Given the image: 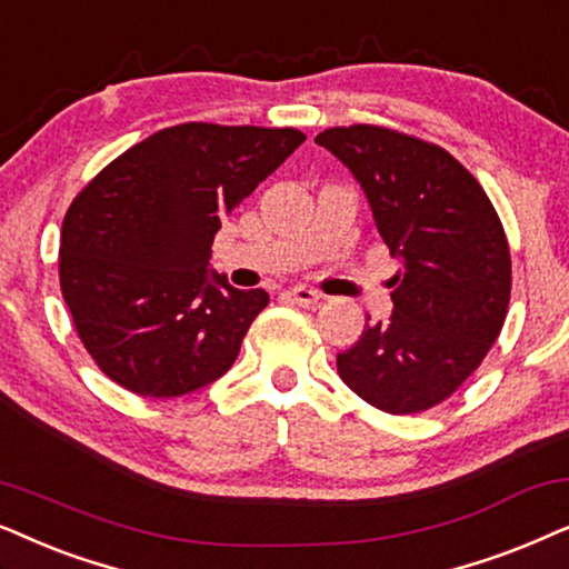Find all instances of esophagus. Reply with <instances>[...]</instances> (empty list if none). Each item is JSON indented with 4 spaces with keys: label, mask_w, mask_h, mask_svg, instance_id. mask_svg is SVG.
<instances>
[{
    "label": "esophagus",
    "mask_w": 569,
    "mask_h": 569,
    "mask_svg": "<svg viewBox=\"0 0 569 569\" xmlns=\"http://www.w3.org/2000/svg\"><path fill=\"white\" fill-rule=\"evenodd\" d=\"M289 297L293 305H299V307H315L317 301H322V293L309 289V286H297V289L289 291Z\"/></svg>",
    "instance_id": "34e87169"
}]
</instances>
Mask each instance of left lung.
<instances>
[{"mask_svg": "<svg viewBox=\"0 0 569 569\" xmlns=\"http://www.w3.org/2000/svg\"><path fill=\"white\" fill-rule=\"evenodd\" d=\"M348 166L377 231L403 260L392 315L338 353V375L385 413H419L471 377L510 305V247L495 206L448 150L375 124L330 127L315 138Z\"/></svg>", "mask_w": 569, "mask_h": 569, "instance_id": "obj_1", "label": "left lung"}]
</instances>
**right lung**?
Masks as SVG:
<instances>
[{"label": "right lung", "mask_w": 569, "mask_h": 569, "mask_svg": "<svg viewBox=\"0 0 569 569\" xmlns=\"http://www.w3.org/2000/svg\"><path fill=\"white\" fill-rule=\"evenodd\" d=\"M307 140L283 127L189 121L124 150L74 197L59 283L98 369L146 398H179L237 361L268 307L208 270L221 218Z\"/></svg>", "instance_id": "right-lung-1"}]
</instances>
